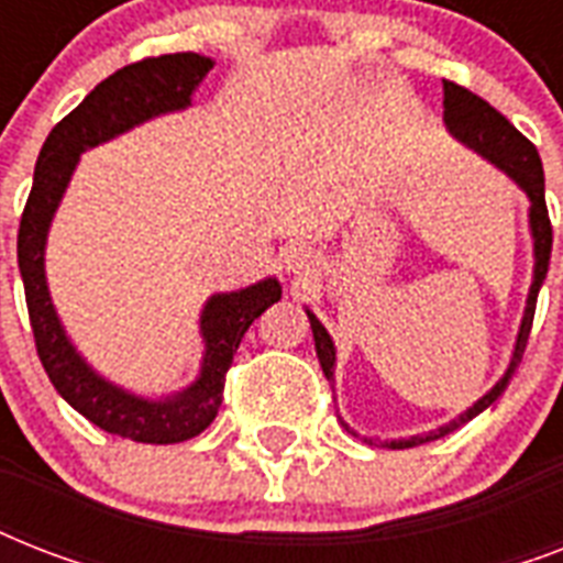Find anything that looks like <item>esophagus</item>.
Here are the masks:
<instances>
[{
	"mask_svg": "<svg viewBox=\"0 0 563 563\" xmlns=\"http://www.w3.org/2000/svg\"><path fill=\"white\" fill-rule=\"evenodd\" d=\"M283 263H286V268H289L291 274H307L312 265H316V256H312V251H309L303 242H291L286 251H283Z\"/></svg>",
	"mask_w": 563,
	"mask_h": 563,
	"instance_id": "obj_1",
	"label": "esophagus"
}]
</instances>
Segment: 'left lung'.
<instances>
[{"instance_id": "1", "label": "left lung", "mask_w": 563, "mask_h": 563, "mask_svg": "<svg viewBox=\"0 0 563 563\" xmlns=\"http://www.w3.org/2000/svg\"><path fill=\"white\" fill-rule=\"evenodd\" d=\"M444 122L446 128L453 131L462 143H467L471 148L488 157L494 166L506 172L508 178H515L520 187L526 189L529 201H532V212H529V221H532V236H534V283L529 289V300H526V316L523 324H520V335H517V347H515V360L508 365L506 376L499 379L494 388H490L485 397H482L473 409H467L464 415L446 423L438 432H429L423 438H409V441H391L394 450H406V446L423 444V441H435V438L450 435L453 429H459L462 423H467L471 418H476L479 411H485L490 402L497 400L499 394L506 391L508 379L515 374V368H520L523 362L526 344H529V333H532V321H534V307H538V291H541L543 280H547V272H550V254H552V221L550 210H547V195H543V166H541V154L534 148L529 140H526L520 131H517L511 122H508L499 110H494L485 99H479L476 92H471L462 84L444 81ZM309 316V324H312V335H316V353L321 368H324L327 379H333V365H335V347L333 339L327 335V330L321 327L312 312ZM342 427L347 432H353L347 423L342 420ZM356 435V432H353ZM368 444H374L371 438H365Z\"/></svg>"}]
</instances>
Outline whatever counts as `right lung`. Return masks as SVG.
Instances as JSON below:
<instances>
[{
	"label": "right lung",
	"instance_id": "add662e5",
	"mask_svg": "<svg viewBox=\"0 0 563 563\" xmlns=\"http://www.w3.org/2000/svg\"><path fill=\"white\" fill-rule=\"evenodd\" d=\"M210 69V57L180 52L145 57L104 78L46 136L16 233V263L25 286L31 333L48 379L57 394L90 423L140 444H180L210 427L221 409L224 374L236 356L239 342L247 327L280 300V283L263 280L251 289L210 298L201 316L207 353L198 383L172 400H143L92 374L73 344L66 342L46 289L43 245L48 221L69 184L78 154L157 113L187 108L189 96Z\"/></svg>",
	"mask_w": 563,
	"mask_h": 563
}]
</instances>
